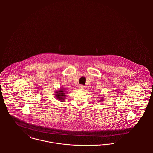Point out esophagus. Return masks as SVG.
<instances>
[{
  "instance_id": "esophagus-1",
  "label": "esophagus",
  "mask_w": 153,
  "mask_h": 153,
  "mask_svg": "<svg viewBox=\"0 0 153 153\" xmlns=\"http://www.w3.org/2000/svg\"><path fill=\"white\" fill-rule=\"evenodd\" d=\"M84 88H85V87H84V85H81L79 87V89L81 90V91H83V90L84 89Z\"/></svg>"
}]
</instances>
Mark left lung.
Masks as SVG:
<instances>
[{"mask_svg":"<svg viewBox=\"0 0 153 153\" xmlns=\"http://www.w3.org/2000/svg\"><path fill=\"white\" fill-rule=\"evenodd\" d=\"M103 98H104V97H102V98H101V100H100V102H101V101H102V100H104V99H103Z\"/></svg>","mask_w":153,"mask_h":153,"instance_id":"left-lung-1","label":"left lung"}]
</instances>
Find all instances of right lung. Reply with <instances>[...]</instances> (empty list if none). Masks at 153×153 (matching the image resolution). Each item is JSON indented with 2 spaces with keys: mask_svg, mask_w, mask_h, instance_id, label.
<instances>
[{
  "mask_svg": "<svg viewBox=\"0 0 153 153\" xmlns=\"http://www.w3.org/2000/svg\"><path fill=\"white\" fill-rule=\"evenodd\" d=\"M67 93L68 92H67V91H66L65 88H63V87H62L60 89H58V90L56 89L55 91L54 95H55L57 100H58L59 101H60L61 102H63L65 100Z\"/></svg>",
  "mask_w": 153,
  "mask_h": 153,
  "instance_id": "1",
  "label": "right lung"
}]
</instances>
